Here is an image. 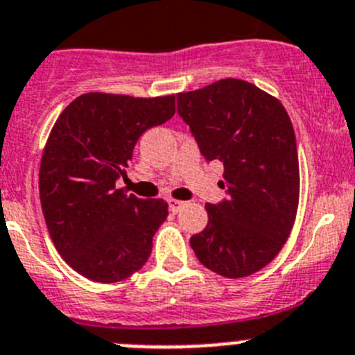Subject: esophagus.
Here are the masks:
<instances>
[{
    "mask_svg": "<svg viewBox=\"0 0 355 355\" xmlns=\"http://www.w3.org/2000/svg\"><path fill=\"white\" fill-rule=\"evenodd\" d=\"M168 205H170V210L173 211V214H177V211L180 210L182 207H184L185 201H180V200H168Z\"/></svg>",
    "mask_w": 355,
    "mask_h": 355,
    "instance_id": "esophagus-1",
    "label": "esophagus"
}]
</instances>
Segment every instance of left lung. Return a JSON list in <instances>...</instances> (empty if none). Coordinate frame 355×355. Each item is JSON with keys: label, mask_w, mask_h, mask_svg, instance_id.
Instances as JSON below:
<instances>
[{"label": "left lung", "mask_w": 355, "mask_h": 355, "mask_svg": "<svg viewBox=\"0 0 355 355\" xmlns=\"http://www.w3.org/2000/svg\"><path fill=\"white\" fill-rule=\"evenodd\" d=\"M177 103L205 159L224 164L226 200L205 205L208 224L191 247L217 275L248 277L275 259L296 220L300 162L293 122L275 96L240 78L180 92Z\"/></svg>", "instance_id": "8db88e82"}]
</instances>
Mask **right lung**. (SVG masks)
<instances>
[{
  "label": "right lung",
  "instance_id": "obj_1",
  "mask_svg": "<svg viewBox=\"0 0 355 355\" xmlns=\"http://www.w3.org/2000/svg\"><path fill=\"white\" fill-rule=\"evenodd\" d=\"M173 115L175 94L87 92L55 121L40 162V201L58 252L89 280L121 282L147 263L168 203L140 200L115 182L138 138Z\"/></svg>",
  "mask_w": 355,
  "mask_h": 355
}]
</instances>
